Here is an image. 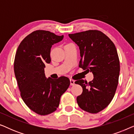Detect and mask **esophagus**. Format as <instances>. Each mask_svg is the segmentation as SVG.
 Instances as JSON below:
<instances>
[{"mask_svg":"<svg viewBox=\"0 0 134 134\" xmlns=\"http://www.w3.org/2000/svg\"><path fill=\"white\" fill-rule=\"evenodd\" d=\"M70 84L71 85H75V81L72 79H70Z\"/></svg>","mask_w":134,"mask_h":134,"instance_id":"obj_1","label":"esophagus"}]
</instances>
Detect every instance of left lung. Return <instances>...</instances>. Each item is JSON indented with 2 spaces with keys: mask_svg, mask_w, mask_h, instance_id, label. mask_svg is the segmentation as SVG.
I'll return each mask as SVG.
<instances>
[{
  "mask_svg": "<svg viewBox=\"0 0 134 134\" xmlns=\"http://www.w3.org/2000/svg\"><path fill=\"white\" fill-rule=\"evenodd\" d=\"M68 35L79 47V66L94 76L88 83L83 79L75 82L83 89L77 102L87 112L98 113L110 103L118 86L120 66L116 49L110 39L98 30Z\"/></svg>",
  "mask_w": 134,
  "mask_h": 134,
  "instance_id": "left-lung-1",
  "label": "left lung"
}]
</instances>
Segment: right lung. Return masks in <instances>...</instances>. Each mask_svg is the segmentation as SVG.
<instances>
[{"mask_svg": "<svg viewBox=\"0 0 134 134\" xmlns=\"http://www.w3.org/2000/svg\"><path fill=\"white\" fill-rule=\"evenodd\" d=\"M63 37L49 31H35L22 41L16 51L14 71L21 98L29 108L40 115L56 110L61 96L70 85L66 77L52 79L44 74L45 64L51 61V47Z\"/></svg>", "mask_w": 134, "mask_h": 134, "instance_id": "obj_1", "label": "right lung"}]
</instances>
